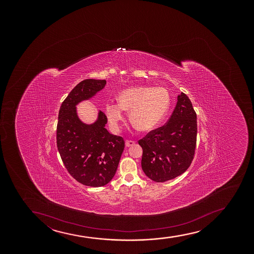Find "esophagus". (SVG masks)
<instances>
[{
	"label": "esophagus",
	"instance_id": "obj_1",
	"mask_svg": "<svg viewBox=\"0 0 254 254\" xmlns=\"http://www.w3.org/2000/svg\"><path fill=\"white\" fill-rule=\"evenodd\" d=\"M134 141H133V140H126V146H127V147H129V146H132L133 145H134Z\"/></svg>",
	"mask_w": 254,
	"mask_h": 254
}]
</instances>
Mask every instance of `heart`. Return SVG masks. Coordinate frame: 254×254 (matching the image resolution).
Segmentation results:
<instances>
[{
    "label": "heart",
    "mask_w": 254,
    "mask_h": 254,
    "mask_svg": "<svg viewBox=\"0 0 254 254\" xmlns=\"http://www.w3.org/2000/svg\"><path fill=\"white\" fill-rule=\"evenodd\" d=\"M119 103L105 105L111 128L118 130L125 112L130 111V121L140 131H152L160 125L170 106V95L163 87L137 86L126 89L118 96Z\"/></svg>",
    "instance_id": "1"
}]
</instances>
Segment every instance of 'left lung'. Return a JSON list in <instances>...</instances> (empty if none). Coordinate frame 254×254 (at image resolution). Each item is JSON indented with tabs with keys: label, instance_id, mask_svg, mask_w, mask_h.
<instances>
[{
	"label": "left lung",
	"instance_id": "left-lung-1",
	"mask_svg": "<svg viewBox=\"0 0 254 254\" xmlns=\"http://www.w3.org/2000/svg\"><path fill=\"white\" fill-rule=\"evenodd\" d=\"M196 134V114L189 97L181 92L166 125L138 141L143 150V172L155 182L182 175L194 158Z\"/></svg>",
	"mask_w": 254,
	"mask_h": 254
}]
</instances>
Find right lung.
<instances>
[{"label":"right lung","instance_id":"obj_1","mask_svg":"<svg viewBox=\"0 0 254 254\" xmlns=\"http://www.w3.org/2000/svg\"><path fill=\"white\" fill-rule=\"evenodd\" d=\"M106 84V79L83 80L59 109L57 146L62 160L71 176L87 187H103L111 181L125 148L124 139L107 130L108 119L102 111L91 125L82 122L77 114V104L91 99Z\"/></svg>","mask_w":254,"mask_h":254}]
</instances>
